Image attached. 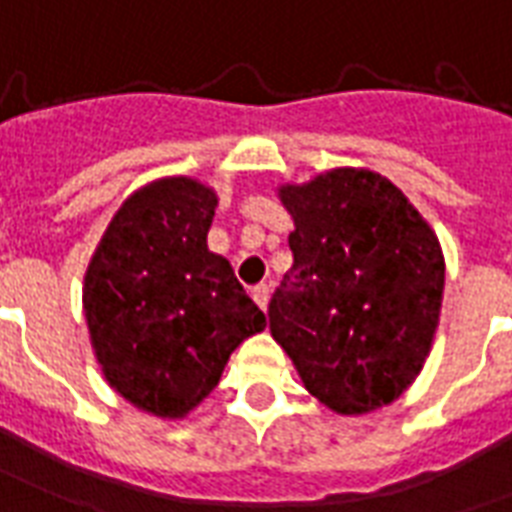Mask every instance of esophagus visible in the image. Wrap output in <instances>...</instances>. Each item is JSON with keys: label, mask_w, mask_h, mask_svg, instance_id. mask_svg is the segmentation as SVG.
<instances>
[{"label": "esophagus", "mask_w": 512, "mask_h": 512, "mask_svg": "<svg viewBox=\"0 0 512 512\" xmlns=\"http://www.w3.org/2000/svg\"><path fill=\"white\" fill-rule=\"evenodd\" d=\"M252 301H255L263 312H266V306H268V287L266 285H257L252 287Z\"/></svg>", "instance_id": "34e87169"}]
</instances>
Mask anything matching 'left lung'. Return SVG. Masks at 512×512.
I'll return each instance as SVG.
<instances>
[{
	"label": "left lung",
	"mask_w": 512,
	"mask_h": 512,
	"mask_svg": "<svg viewBox=\"0 0 512 512\" xmlns=\"http://www.w3.org/2000/svg\"><path fill=\"white\" fill-rule=\"evenodd\" d=\"M293 217V268L268 304L271 336L306 391L342 415L401 396L429 358L445 257L396 184L336 168L279 187Z\"/></svg>",
	"instance_id": "1"
}]
</instances>
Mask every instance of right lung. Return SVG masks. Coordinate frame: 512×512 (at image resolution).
<instances>
[{
    "mask_svg": "<svg viewBox=\"0 0 512 512\" xmlns=\"http://www.w3.org/2000/svg\"><path fill=\"white\" fill-rule=\"evenodd\" d=\"M214 189L151 181L121 203L83 276L94 355L113 391L157 418H184L217 388L230 352L266 328L206 236Z\"/></svg>",
    "mask_w": 512,
    "mask_h": 512,
    "instance_id": "add662e5",
    "label": "right lung"
}]
</instances>
